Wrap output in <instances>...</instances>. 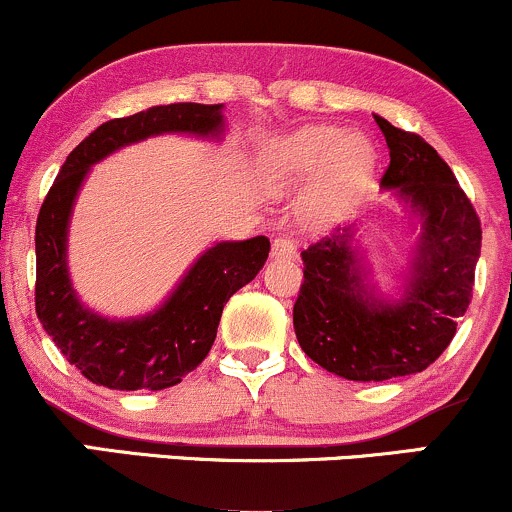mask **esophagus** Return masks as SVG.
Returning a JSON list of instances; mask_svg holds the SVG:
<instances>
[{"label":"esophagus","instance_id":"esophagus-1","mask_svg":"<svg viewBox=\"0 0 512 512\" xmlns=\"http://www.w3.org/2000/svg\"><path fill=\"white\" fill-rule=\"evenodd\" d=\"M293 255H296V243H293L291 238H286V236L274 238L272 257H293Z\"/></svg>","mask_w":512,"mask_h":512}]
</instances>
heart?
Here are the masks:
<instances>
[{"mask_svg":"<svg viewBox=\"0 0 512 512\" xmlns=\"http://www.w3.org/2000/svg\"><path fill=\"white\" fill-rule=\"evenodd\" d=\"M375 166L373 144L361 132L337 125H308L272 139L262 151V175L269 190L293 192L315 180L301 202L308 223L337 219L358 195Z\"/></svg>","mask_w":512,"mask_h":512,"instance_id":"heart-1","label":"heart"}]
</instances>
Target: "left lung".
I'll return each instance as SVG.
<instances>
[{"label": "left lung", "instance_id": "obj_1", "mask_svg": "<svg viewBox=\"0 0 512 512\" xmlns=\"http://www.w3.org/2000/svg\"><path fill=\"white\" fill-rule=\"evenodd\" d=\"M390 149L383 190H397L421 219L402 296L375 293L356 228H337L301 252L303 284L293 305L301 349L346 380L380 383L421 373L448 349L472 301L481 223L438 151L419 134L375 115Z\"/></svg>", "mask_w": 512, "mask_h": 512}]
</instances>
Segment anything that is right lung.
<instances>
[{"label": "right lung", "instance_id": "right-lung-1", "mask_svg": "<svg viewBox=\"0 0 512 512\" xmlns=\"http://www.w3.org/2000/svg\"><path fill=\"white\" fill-rule=\"evenodd\" d=\"M223 105H154L93 129L52 182L35 223V313L72 366L110 390H166L209 354L223 305L250 284L269 255V238L223 240L187 269L161 308L142 317L110 320L76 296L67 269V231L88 170L156 134L221 137Z\"/></svg>", "mask_w": 512, "mask_h": 512}]
</instances>
